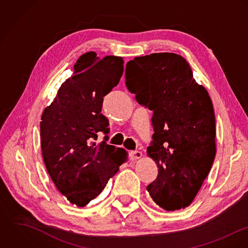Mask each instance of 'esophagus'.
<instances>
[{
  "label": "esophagus",
  "mask_w": 248,
  "mask_h": 248,
  "mask_svg": "<svg viewBox=\"0 0 248 248\" xmlns=\"http://www.w3.org/2000/svg\"><path fill=\"white\" fill-rule=\"evenodd\" d=\"M129 156H130V159H131V160H136V159H139V158L142 157V152H141V151H138V150L130 151V152H129Z\"/></svg>",
  "instance_id": "obj_1"
}]
</instances>
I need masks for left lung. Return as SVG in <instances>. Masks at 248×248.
<instances>
[{
    "instance_id": "obj_1",
    "label": "left lung",
    "mask_w": 248,
    "mask_h": 248,
    "mask_svg": "<svg viewBox=\"0 0 248 248\" xmlns=\"http://www.w3.org/2000/svg\"><path fill=\"white\" fill-rule=\"evenodd\" d=\"M125 85L153 111L148 155L159 170L147 187L150 197L166 211L189 206L216 156V119L207 90L194 79L189 63L172 52L128 61Z\"/></svg>"
}]
</instances>
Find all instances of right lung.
<instances>
[{
    "instance_id": "1",
    "label": "right lung",
    "mask_w": 248,
    "mask_h": 248,
    "mask_svg": "<svg viewBox=\"0 0 248 248\" xmlns=\"http://www.w3.org/2000/svg\"><path fill=\"white\" fill-rule=\"evenodd\" d=\"M74 76L59 88L40 122L41 149L46 169L56 189L67 200L84 207L97 198L126 160V151L96 144L98 132L109 133L101 112L103 97L118 85L124 73L121 56L99 58L82 54Z\"/></svg>"
}]
</instances>
